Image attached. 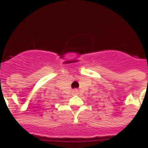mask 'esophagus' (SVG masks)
Instances as JSON below:
<instances>
[{"mask_svg":"<svg viewBox=\"0 0 148 148\" xmlns=\"http://www.w3.org/2000/svg\"><path fill=\"white\" fill-rule=\"evenodd\" d=\"M78 90H73V94H75V95H76V94H78Z\"/></svg>","mask_w":148,"mask_h":148,"instance_id":"34e87169","label":"esophagus"}]
</instances>
